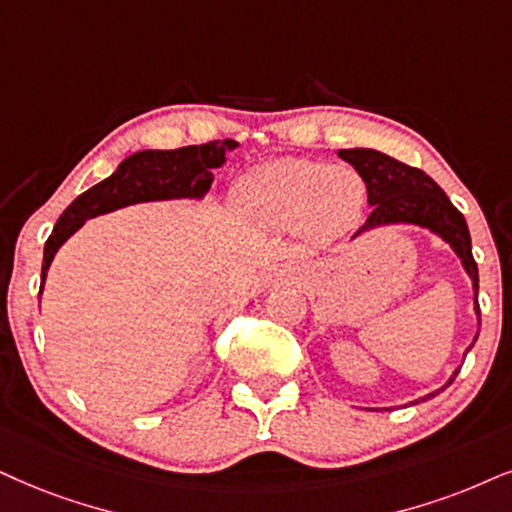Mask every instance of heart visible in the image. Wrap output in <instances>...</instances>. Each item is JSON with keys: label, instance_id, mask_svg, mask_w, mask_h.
I'll use <instances>...</instances> for the list:
<instances>
[{"label": "heart", "instance_id": "heart-1", "mask_svg": "<svg viewBox=\"0 0 512 512\" xmlns=\"http://www.w3.org/2000/svg\"><path fill=\"white\" fill-rule=\"evenodd\" d=\"M243 203L252 215L274 226H295L309 236L335 238L357 224L364 212V177L347 165L278 160L243 181Z\"/></svg>", "mask_w": 512, "mask_h": 512}]
</instances>
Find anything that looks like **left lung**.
<instances>
[{"instance_id":"obj_1","label":"left lung","mask_w":512,"mask_h":512,"mask_svg":"<svg viewBox=\"0 0 512 512\" xmlns=\"http://www.w3.org/2000/svg\"><path fill=\"white\" fill-rule=\"evenodd\" d=\"M338 155L364 177L368 203H371L373 208L364 226L354 234V238L364 234L368 229H375V226L383 224H416L435 231V234L442 236L444 241L454 248L456 255L461 257L465 271H468V276L472 278L475 312L480 316V304H477L480 274H477V262L475 257H472L470 231L468 224H465V217L454 208V203L446 198V193L439 189L435 181H432L423 170L399 163V160H394L390 155L380 151H373V148H345V151H338ZM472 345H475V342H472ZM470 347L465 349V352H470ZM456 375L458 371L451 375V380L444 387L454 383ZM437 392H430L428 397H420L413 401V404L435 397Z\"/></svg>"}]
</instances>
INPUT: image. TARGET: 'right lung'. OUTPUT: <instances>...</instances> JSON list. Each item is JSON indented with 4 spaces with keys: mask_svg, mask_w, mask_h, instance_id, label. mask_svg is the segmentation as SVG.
I'll return each instance as SVG.
<instances>
[{
    "mask_svg": "<svg viewBox=\"0 0 512 512\" xmlns=\"http://www.w3.org/2000/svg\"><path fill=\"white\" fill-rule=\"evenodd\" d=\"M236 146V141L231 139L208 141V144L174 148V151H139L122 160L111 177L77 196L58 217L54 231L44 243L40 293L56 250L87 219L146 200L203 198L210 191L212 170L222 167L226 163V151Z\"/></svg>",
    "mask_w": 512,
    "mask_h": 512,
    "instance_id": "add662e5",
    "label": "right lung"
}]
</instances>
